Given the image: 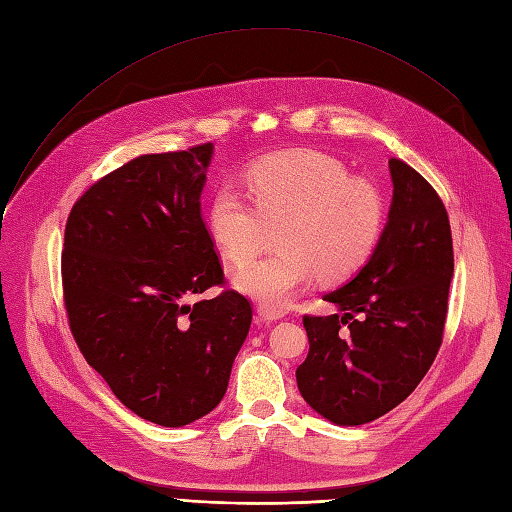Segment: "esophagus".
Listing matches in <instances>:
<instances>
[{"label":"esophagus","mask_w":512,"mask_h":512,"mask_svg":"<svg viewBox=\"0 0 512 512\" xmlns=\"http://www.w3.org/2000/svg\"><path fill=\"white\" fill-rule=\"evenodd\" d=\"M258 314H260V318L262 320H267V322H273V320H280V318H284V309L282 307H273V305H258Z\"/></svg>","instance_id":"1"}]
</instances>
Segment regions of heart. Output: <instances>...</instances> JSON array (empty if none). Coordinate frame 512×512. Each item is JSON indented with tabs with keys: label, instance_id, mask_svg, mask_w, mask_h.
<instances>
[{
	"label": "heart",
	"instance_id": "heart-1",
	"mask_svg": "<svg viewBox=\"0 0 512 512\" xmlns=\"http://www.w3.org/2000/svg\"><path fill=\"white\" fill-rule=\"evenodd\" d=\"M252 199L232 185L209 209L215 243L232 267H245L280 228V252L237 275V288L265 305L282 307L320 275L342 282L374 252L384 224L376 183L348 175L346 166L312 149L273 153L247 170Z\"/></svg>",
	"mask_w": 512,
	"mask_h": 512
}]
</instances>
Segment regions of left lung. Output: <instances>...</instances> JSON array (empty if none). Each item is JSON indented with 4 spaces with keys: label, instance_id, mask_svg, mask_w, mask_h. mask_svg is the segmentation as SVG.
Masks as SVG:
<instances>
[{
    "label": "left lung",
    "instance_id": "8db88e82",
    "mask_svg": "<svg viewBox=\"0 0 512 512\" xmlns=\"http://www.w3.org/2000/svg\"><path fill=\"white\" fill-rule=\"evenodd\" d=\"M393 203L382 237L352 282L329 292L339 314L303 316V399L337 425H363L399 406L442 346L455 269L451 222L438 192L389 160Z\"/></svg>",
    "mask_w": 512,
    "mask_h": 512
}]
</instances>
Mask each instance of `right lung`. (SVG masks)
<instances>
[{"instance_id":"obj_1","label":"right lung","mask_w":512,"mask_h":512,"mask_svg":"<svg viewBox=\"0 0 512 512\" xmlns=\"http://www.w3.org/2000/svg\"><path fill=\"white\" fill-rule=\"evenodd\" d=\"M211 143L138 156L76 200L61 284L74 342L145 421L181 427L220 404L252 324L200 213Z\"/></svg>"}]
</instances>
